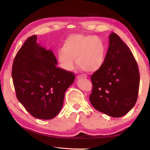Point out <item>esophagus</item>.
Wrapping results in <instances>:
<instances>
[{
  "label": "esophagus",
  "mask_w": 150,
  "mask_h": 150,
  "mask_svg": "<svg viewBox=\"0 0 150 150\" xmlns=\"http://www.w3.org/2000/svg\"><path fill=\"white\" fill-rule=\"evenodd\" d=\"M78 79H80V78H86L87 77V76L84 75H77V77Z\"/></svg>",
  "instance_id": "obj_1"
}]
</instances>
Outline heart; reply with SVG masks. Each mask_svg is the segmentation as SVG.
<instances>
[{
  "mask_svg": "<svg viewBox=\"0 0 150 150\" xmlns=\"http://www.w3.org/2000/svg\"><path fill=\"white\" fill-rule=\"evenodd\" d=\"M106 47L103 40L97 36L74 34L68 36L63 43V50L57 53L62 67L67 71L73 69L76 63L81 69L95 72L105 62Z\"/></svg>",
  "mask_w": 150,
  "mask_h": 150,
  "instance_id": "heart-1",
  "label": "heart"
}]
</instances>
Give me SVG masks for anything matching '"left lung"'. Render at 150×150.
Wrapping results in <instances>:
<instances>
[{
	"label": "left lung",
	"instance_id": "left-lung-1",
	"mask_svg": "<svg viewBox=\"0 0 150 150\" xmlns=\"http://www.w3.org/2000/svg\"><path fill=\"white\" fill-rule=\"evenodd\" d=\"M91 78L93 88L89 100L96 110L119 118L135 105L139 86L138 63L130 48L115 33L109 36L102 67Z\"/></svg>",
	"mask_w": 150,
	"mask_h": 150
}]
</instances>
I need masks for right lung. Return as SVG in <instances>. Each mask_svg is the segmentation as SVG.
Returning a JSON list of instances; mask_svg holds the SVG:
<instances>
[{"label":"right lung","instance_id":"right-lung-1","mask_svg":"<svg viewBox=\"0 0 150 150\" xmlns=\"http://www.w3.org/2000/svg\"><path fill=\"white\" fill-rule=\"evenodd\" d=\"M36 41V35L29 37L17 52L12 77L16 97L26 110L35 118L50 120L59 112L75 77L57 67L54 53Z\"/></svg>","mask_w":150,"mask_h":150}]
</instances>
